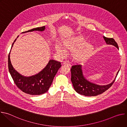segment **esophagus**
I'll return each instance as SVG.
<instances>
[{
  "mask_svg": "<svg viewBox=\"0 0 127 127\" xmlns=\"http://www.w3.org/2000/svg\"><path fill=\"white\" fill-rule=\"evenodd\" d=\"M63 64L64 65H66L68 66H70V62L68 61H65L63 62Z\"/></svg>",
  "mask_w": 127,
  "mask_h": 127,
  "instance_id": "34e87169",
  "label": "esophagus"
}]
</instances>
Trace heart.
Wrapping results in <instances>:
<instances>
[{
  "mask_svg": "<svg viewBox=\"0 0 127 127\" xmlns=\"http://www.w3.org/2000/svg\"><path fill=\"white\" fill-rule=\"evenodd\" d=\"M62 45L66 49L72 51V56L78 62L88 59L93 53L94 48L91 44L86 43V40L80 36L68 38L62 41ZM60 44L55 45V49L59 53L64 54L65 50Z\"/></svg>",
  "mask_w": 127,
  "mask_h": 127,
  "instance_id": "heart-1",
  "label": "heart"
}]
</instances>
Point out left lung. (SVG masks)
<instances>
[{"label": "left lung", "mask_w": 127, "mask_h": 127, "mask_svg": "<svg viewBox=\"0 0 127 127\" xmlns=\"http://www.w3.org/2000/svg\"><path fill=\"white\" fill-rule=\"evenodd\" d=\"M103 38L107 44L114 45L119 49L118 44L113 38H108L105 37H103ZM119 72V70L117 76ZM71 80L75 91L80 95L88 96H96L105 92L111 87L116 78L111 83L106 85H99L90 82L84 77L81 65L79 64L72 66L71 68Z\"/></svg>", "instance_id": "1"}]
</instances>
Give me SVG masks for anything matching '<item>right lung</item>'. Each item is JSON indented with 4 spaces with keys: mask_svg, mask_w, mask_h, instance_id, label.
<instances>
[{
    "mask_svg": "<svg viewBox=\"0 0 127 127\" xmlns=\"http://www.w3.org/2000/svg\"><path fill=\"white\" fill-rule=\"evenodd\" d=\"M45 29V27L43 26L25 32L34 31H43ZM16 40V39L14 42ZM10 51L8 58V70L16 85L24 93L30 95H40L46 93L51 85L58 70L61 66V63L54 60H50L47 66L39 73L32 76L26 77L18 73L13 67L10 59Z\"/></svg>",
    "mask_w": 127,
    "mask_h": 127,
    "instance_id": "right-lung-1",
    "label": "right lung"
}]
</instances>
